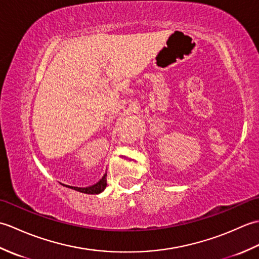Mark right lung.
Listing matches in <instances>:
<instances>
[{
    "label": "right lung",
    "instance_id": "right-lung-1",
    "mask_svg": "<svg viewBox=\"0 0 259 259\" xmlns=\"http://www.w3.org/2000/svg\"><path fill=\"white\" fill-rule=\"evenodd\" d=\"M107 174L103 176V177L98 181L97 184H95L93 186L90 187H85V188H80V187H72V186H68L69 188L74 189L76 191L83 192V194H89V195H98L100 194L104 190V188L107 187Z\"/></svg>",
    "mask_w": 259,
    "mask_h": 259
}]
</instances>
